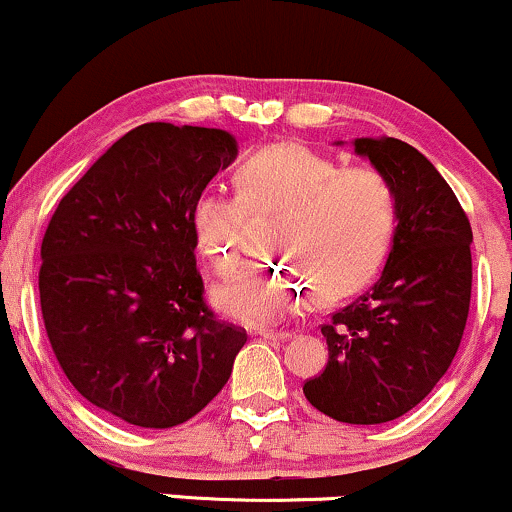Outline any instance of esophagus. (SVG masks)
<instances>
[{
	"label": "esophagus",
	"mask_w": 512,
	"mask_h": 512,
	"mask_svg": "<svg viewBox=\"0 0 512 512\" xmlns=\"http://www.w3.org/2000/svg\"><path fill=\"white\" fill-rule=\"evenodd\" d=\"M293 332L289 330H260L262 339H289Z\"/></svg>",
	"instance_id": "34e87169"
}]
</instances>
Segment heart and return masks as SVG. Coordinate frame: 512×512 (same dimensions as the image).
I'll return each instance as SVG.
<instances>
[{
	"instance_id": "obj_1",
	"label": "heart",
	"mask_w": 512,
	"mask_h": 512,
	"mask_svg": "<svg viewBox=\"0 0 512 512\" xmlns=\"http://www.w3.org/2000/svg\"><path fill=\"white\" fill-rule=\"evenodd\" d=\"M236 192L204 190L192 204L197 245L228 279L240 269L250 219L281 216L274 252L295 264L250 269L214 293L221 313L245 325L281 320L308 301H339L380 272L399 223L395 185L373 166H339L301 144L245 154Z\"/></svg>"
}]
</instances>
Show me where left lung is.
Returning <instances> with one entry per match:
<instances>
[{"mask_svg":"<svg viewBox=\"0 0 512 512\" xmlns=\"http://www.w3.org/2000/svg\"><path fill=\"white\" fill-rule=\"evenodd\" d=\"M395 185L399 223L383 276L322 325L327 366L305 380L317 411L385 424L414 409L460 349L472 298V226L443 175L402 139H356Z\"/></svg>","mask_w":512,"mask_h":512,"instance_id":"left-lung-1","label":"left lung"}]
</instances>
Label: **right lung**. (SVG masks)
<instances>
[{
  "label": "right lung",
  "instance_id": "add662e5",
  "mask_svg": "<svg viewBox=\"0 0 512 512\" xmlns=\"http://www.w3.org/2000/svg\"><path fill=\"white\" fill-rule=\"evenodd\" d=\"M236 158L223 129L146 122L57 204L38 289L57 363L81 397L142 428H173L228 383L243 327L204 298L192 204Z\"/></svg>",
  "mask_w": 512,
  "mask_h": 512
}]
</instances>
